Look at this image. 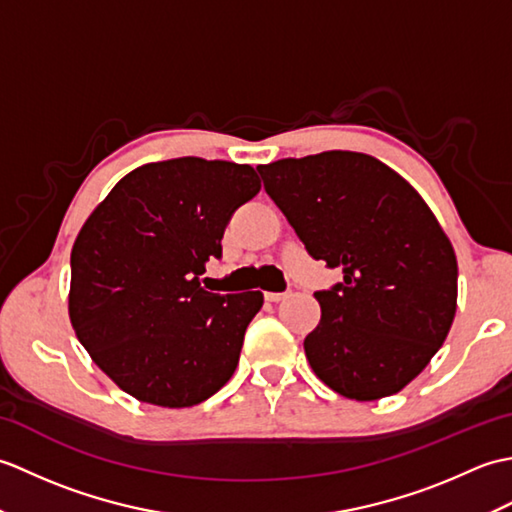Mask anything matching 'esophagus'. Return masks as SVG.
<instances>
[{
    "label": "esophagus",
    "mask_w": 512,
    "mask_h": 512,
    "mask_svg": "<svg viewBox=\"0 0 512 512\" xmlns=\"http://www.w3.org/2000/svg\"><path fill=\"white\" fill-rule=\"evenodd\" d=\"M286 297H288V292H264V299L266 301H273V303L286 299Z\"/></svg>",
    "instance_id": "esophagus-1"
}]
</instances>
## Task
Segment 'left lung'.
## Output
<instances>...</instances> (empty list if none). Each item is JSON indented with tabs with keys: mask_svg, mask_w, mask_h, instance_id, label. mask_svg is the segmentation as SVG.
Returning a JSON list of instances; mask_svg holds the SVG:
<instances>
[{
	"mask_svg": "<svg viewBox=\"0 0 512 512\" xmlns=\"http://www.w3.org/2000/svg\"><path fill=\"white\" fill-rule=\"evenodd\" d=\"M257 171L308 253L343 273L314 292L321 321L303 341L314 374L352 400L398 394L440 350L458 306V259L436 215L394 169L356 151Z\"/></svg>",
	"mask_w": 512,
	"mask_h": 512,
	"instance_id": "left-lung-1",
	"label": "left lung"
}]
</instances>
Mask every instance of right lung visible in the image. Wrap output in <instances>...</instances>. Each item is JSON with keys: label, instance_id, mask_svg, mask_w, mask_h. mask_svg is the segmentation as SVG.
I'll return each mask as SVG.
<instances>
[{"label": "right lung", "instance_id": "right-lung-1", "mask_svg": "<svg viewBox=\"0 0 512 512\" xmlns=\"http://www.w3.org/2000/svg\"><path fill=\"white\" fill-rule=\"evenodd\" d=\"M259 189L250 165L149 162L85 220L70 257V321L92 361L129 396L193 407L233 376L264 295H217L200 275L209 257H222L231 215Z\"/></svg>", "mask_w": 512, "mask_h": 512}]
</instances>
